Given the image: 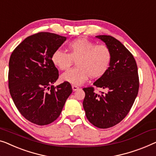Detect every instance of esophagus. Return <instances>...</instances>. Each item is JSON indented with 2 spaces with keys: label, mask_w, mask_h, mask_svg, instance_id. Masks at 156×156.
Listing matches in <instances>:
<instances>
[{
  "label": "esophagus",
  "mask_w": 156,
  "mask_h": 156,
  "mask_svg": "<svg viewBox=\"0 0 156 156\" xmlns=\"http://www.w3.org/2000/svg\"><path fill=\"white\" fill-rule=\"evenodd\" d=\"M72 88H73V90L74 91H76V90L79 89V87H77V86H75V85L72 86Z\"/></svg>",
  "instance_id": "esophagus-1"
}]
</instances>
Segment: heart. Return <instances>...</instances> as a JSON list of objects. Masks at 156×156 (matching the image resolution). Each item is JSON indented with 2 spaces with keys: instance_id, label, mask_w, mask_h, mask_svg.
Returning <instances> with one entry per match:
<instances>
[{
  "instance_id": "obj_1",
  "label": "heart",
  "mask_w": 156,
  "mask_h": 156,
  "mask_svg": "<svg viewBox=\"0 0 156 156\" xmlns=\"http://www.w3.org/2000/svg\"><path fill=\"white\" fill-rule=\"evenodd\" d=\"M67 53L60 50L54 51L51 61L60 70H66L73 60L76 67L61 75V80L72 84L80 85L88 78L102 77L109 69L112 53L105 44L96 45L84 38L74 39L67 45Z\"/></svg>"
}]
</instances>
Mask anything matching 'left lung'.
Returning a JSON list of instances; mask_svg holds the SVG:
<instances>
[{"label": "left lung", "instance_id": "8db88e82", "mask_svg": "<svg viewBox=\"0 0 156 156\" xmlns=\"http://www.w3.org/2000/svg\"><path fill=\"white\" fill-rule=\"evenodd\" d=\"M96 37L104 42L112 53L107 73L94 83V87L107 92L98 94L93 87L83 88V107L92 125L106 129L120 122L129 112L139 91L138 69L134 56L120 41L111 36Z\"/></svg>", "mask_w": 156, "mask_h": 156}]
</instances>
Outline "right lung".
Wrapping results in <instances>:
<instances>
[{"mask_svg": "<svg viewBox=\"0 0 156 156\" xmlns=\"http://www.w3.org/2000/svg\"><path fill=\"white\" fill-rule=\"evenodd\" d=\"M65 41V37L39 32L26 38L11 54L8 73L11 97L22 115L36 125L55 121L73 92L68 82L53 85L59 74L51 55Z\"/></svg>", "mask_w": 156, "mask_h": 156, "instance_id": "add662e5", "label": "right lung"}]
</instances>
